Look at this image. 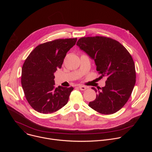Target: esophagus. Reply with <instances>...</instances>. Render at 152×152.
<instances>
[{
    "label": "esophagus",
    "instance_id": "34e87169",
    "mask_svg": "<svg viewBox=\"0 0 152 152\" xmlns=\"http://www.w3.org/2000/svg\"><path fill=\"white\" fill-rule=\"evenodd\" d=\"M79 88L82 90V91H83V90H85L86 88H87V87H86V86H83V85H79Z\"/></svg>",
    "mask_w": 152,
    "mask_h": 152
}]
</instances>
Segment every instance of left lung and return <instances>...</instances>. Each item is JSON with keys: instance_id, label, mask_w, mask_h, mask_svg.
Masks as SVG:
<instances>
[{"instance_id": "8db88e82", "label": "left lung", "mask_w": 152, "mask_h": 152, "mask_svg": "<svg viewBox=\"0 0 152 152\" xmlns=\"http://www.w3.org/2000/svg\"><path fill=\"white\" fill-rule=\"evenodd\" d=\"M76 45L94 60L100 78L106 77L104 87L92 88L97 94L88 106L102 114L115 113L126 103L135 84L132 56L121 43L110 37H82Z\"/></svg>"}]
</instances>
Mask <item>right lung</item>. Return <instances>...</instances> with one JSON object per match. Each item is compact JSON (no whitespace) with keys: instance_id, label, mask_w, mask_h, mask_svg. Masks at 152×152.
<instances>
[{"instance_id":"1","label":"right lung","mask_w":152,"mask_h":152,"mask_svg":"<svg viewBox=\"0 0 152 152\" xmlns=\"http://www.w3.org/2000/svg\"><path fill=\"white\" fill-rule=\"evenodd\" d=\"M76 41V38L57 39L42 43L25 59L21 86L27 101L36 111L52 113L67 103L73 88H55L54 73L61 68L65 56Z\"/></svg>"}]
</instances>
